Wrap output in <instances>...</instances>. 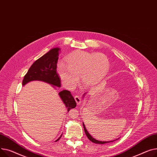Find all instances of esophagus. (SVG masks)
I'll return each mask as SVG.
<instances>
[{
    "mask_svg": "<svg viewBox=\"0 0 157 157\" xmlns=\"http://www.w3.org/2000/svg\"><path fill=\"white\" fill-rule=\"evenodd\" d=\"M74 98H75V100L76 103H77V104L78 105H79L81 104V99H80V98L78 96H75L74 97Z\"/></svg>",
    "mask_w": 157,
    "mask_h": 157,
    "instance_id": "esophagus-1",
    "label": "esophagus"
}]
</instances>
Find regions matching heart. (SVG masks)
Listing matches in <instances>:
<instances>
[{
    "mask_svg": "<svg viewBox=\"0 0 157 157\" xmlns=\"http://www.w3.org/2000/svg\"><path fill=\"white\" fill-rule=\"evenodd\" d=\"M67 64H57L56 70L63 85L69 89L74 88L78 81L84 88L97 85L106 76L109 61L105 54L77 51L65 58Z\"/></svg>",
    "mask_w": 157,
    "mask_h": 157,
    "instance_id": "1",
    "label": "heart"
}]
</instances>
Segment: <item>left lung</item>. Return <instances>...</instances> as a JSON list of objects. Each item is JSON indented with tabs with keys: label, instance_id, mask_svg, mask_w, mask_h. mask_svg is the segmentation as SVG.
<instances>
[{
	"label": "left lung",
	"instance_id": "8db88e82",
	"mask_svg": "<svg viewBox=\"0 0 157 157\" xmlns=\"http://www.w3.org/2000/svg\"><path fill=\"white\" fill-rule=\"evenodd\" d=\"M86 94V93H85L84 95H83V98L84 97V96ZM83 126H84V131H85V132H86V136H87V137H88V139L90 141H92L93 143H96V144H105V143H111V142H113V141H116V140H118L119 138H118V139H117V140H113V141H99V140H96V139H94V138L92 136L89 132H88V131H87V130L86 129V127H85V125H84V124L83 123Z\"/></svg>",
	"mask_w": 157,
	"mask_h": 157
}]
</instances>
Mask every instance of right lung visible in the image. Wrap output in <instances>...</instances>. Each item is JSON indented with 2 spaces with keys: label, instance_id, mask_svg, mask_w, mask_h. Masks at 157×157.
I'll return each mask as SVG.
<instances>
[{
  "label": "right lung",
  "instance_id": "obj_1",
  "mask_svg": "<svg viewBox=\"0 0 157 157\" xmlns=\"http://www.w3.org/2000/svg\"><path fill=\"white\" fill-rule=\"evenodd\" d=\"M60 48H55L45 53L42 57L36 60L25 75L22 85L27 83L37 80L48 83L56 88L61 87V80L56 70L57 63ZM63 103L67 108L68 112L71 108L76 107L77 103L70 91L63 90L58 93ZM62 135L55 141L60 140Z\"/></svg>",
  "mask_w": 157,
  "mask_h": 157
}]
</instances>
